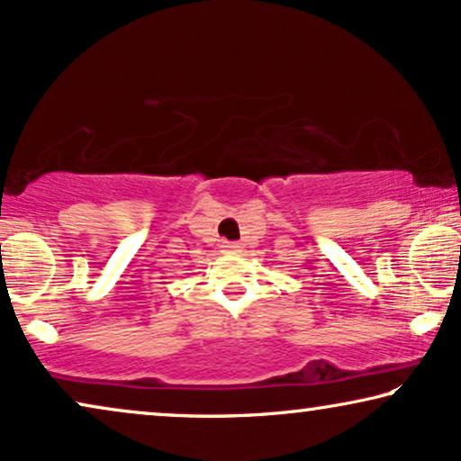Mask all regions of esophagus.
Listing matches in <instances>:
<instances>
[{
  "mask_svg": "<svg viewBox=\"0 0 461 461\" xmlns=\"http://www.w3.org/2000/svg\"><path fill=\"white\" fill-rule=\"evenodd\" d=\"M220 248H222V251H237V243H232V241H220Z\"/></svg>",
  "mask_w": 461,
  "mask_h": 461,
  "instance_id": "esophagus-1",
  "label": "esophagus"
}]
</instances>
